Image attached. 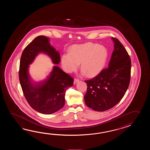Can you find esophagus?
<instances>
[{
  "mask_svg": "<svg viewBox=\"0 0 150 150\" xmlns=\"http://www.w3.org/2000/svg\"><path fill=\"white\" fill-rule=\"evenodd\" d=\"M78 81H79V80L78 79H74V85L76 84V83H78Z\"/></svg>",
  "mask_w": 150,
  "mask_h": 150,
  "instance_id": "esophagus-1",
  "label": "esophagus"
}]
</instances>
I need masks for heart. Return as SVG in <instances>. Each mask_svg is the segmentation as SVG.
<instances>
[{
  "mask_svg": "<svg viewBox=\"0 0 150 150\" xmlns=\"http://www.w3.org/2000/svg\"><path fill=\"white\" fill-rule=\"evenodd\" d=\"M108 57V51L103 45L86 43L75 45L64 54L61 58V65L67 73L76 71L81 63L83 74L88 77L98 75L103 69Z\"/></svg>",
  "mask_w": 150,
  "mask_h": 150,
  "instance_id": "heart-1",
  "label": "heart"
}]
</instances>
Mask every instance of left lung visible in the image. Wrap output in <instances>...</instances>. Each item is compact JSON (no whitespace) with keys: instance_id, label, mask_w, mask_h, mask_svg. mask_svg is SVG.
<instances>
[{"instance_id":"1","label":"left lung","mask_w":150,"mask_h":150,"mask_svg":"<svg viewBox=\"0 0 150 150\" xmlns=\"http://www.w3.org/2000/svg\"><path fill=\"white\" fill-rule=\"evenodd\" d=\"M114 50L107 69L92 79L85 81L87 92L84 100L87 106L103 112L120 102L127 90L131 76V59L127 51L117 38H112Z\"/></svg>"}]
</instances>
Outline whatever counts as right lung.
Instances as JSON below:
<instances>
[{"instance_id": "right-lung-1", "label": "right lung", "mask_w": 150, "mask_h": 150, "mask_svg": "<svg viewBox=\"0 0 150 150\" xmlns=\"http://www.w3.org/2000/svg\"><path fill=\"white\" fill-rule=\"evenodd\" d=\"M50 39L38 36L24 49L20 63L19 80L26 100L32 108L44 114H51L63 107L67 89L73 86L74 79L57 66H54L46 79L39 82L32 80L29 65L40 53L47 54L52 63L58 64L60 54L50 43Z\"/></svg>"}]
</instances>
